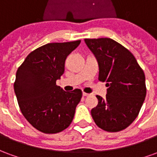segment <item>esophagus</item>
<instances>
[{"instance_id": "esophagus-1", "label": "esophagus", "mask_w": 157, "mask_h": 157, "mask_svg": "<svg viewBox=\"0 0 157 157\" xmlns=\"http://www.w3.org/2000/svg\"><path fill=\"white\" fill-rule=\"evenodd\" d=\"M82 95L84 96V97H87V96H89V93H86V92H83V93H82Z\"/></svg>"}]
</instances>
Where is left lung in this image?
Listing matches in <instances>:
<instances>
[{"label": "left lung", "instance_id": "8db88e82", "mask_svg": "<svg viewBox=\"0 0 157 157\" xmlns=\"http://www.w3.org/2000/svg\"><path fill=\"white\" fill-rule=\"evenodd\" d=\"M85 43L98 63V80L109 87L105 98L97 95L92 118L105 131L123 130L136 118L145 101L144 71L131 52L113 39H86Z\"/></svg>", "mask_w": 157, "mask_h": 157}]
</instances>
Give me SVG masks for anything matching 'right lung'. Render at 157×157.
Returning a JSON list of instances; mask_svg holds the SVG:
<instances>
[{
    "label": "right lung",
    "mask_w": 157,
    "mask_h": 157,
    "mask_svg": "<svg viewBox=\"0 0 157 157\" xmlns=\"http://www.w3.org/2000/svg\"><path fill=\"white\" fill-rule=\"evenodd\" d=\"M80 43L47 44L31 52L17 69L14 91L19 108L26 119L43 133L61 132L73 120L82 91L65 92L56 81L64 74L66 57Z\"/></svg>",
    "instance_id": "obj_1"
}]
</instances>
